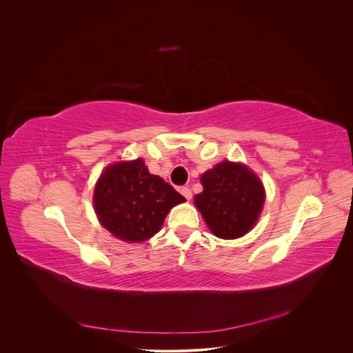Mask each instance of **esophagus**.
I'll return each instance as SVG.
<instances>
[{
    "label": "esophagus",
    "instance_id": "1",
    "mask_svg": "<svg viewBox=\"0 0 353 353\" xmlns=\"http://www.w3.org/2000/svg\"><path fill=\"white\" fill-rule=\"evenodd\" d=\"M179 191H181V194H183L187 200H190L191 197H193V193H191V190L188 187H181Z\"/></svg>",
    "mask_w": 353,
    "mask_h": 353
}]
</instances>
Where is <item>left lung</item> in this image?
Listing matches in <instances>:
<instances>
[{
  "label": "left lung",
  "mask_w": 353,
  "mask_h": 353,
  "mask_svg": "<svg viewBox=\"0 0 353 353\" xmlns=\"http://www.w3.org/2000/svg\"><path fill=\"white\" fill-rule=\"evenodd\" d=\"M203 193L194 197L210 231L219 239L244 236L258 219L265 201V191L259 178L234 162L218 163L203 174Z\"/></svg>",
  "instance_id": "left-lung-1"
}]
</instances>
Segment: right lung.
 Instances as JSON below:
<instances>
[{
	"mask_svg": "<svg viewBox=\"0 0 353 353\" xmlns=\"http://www.w3.org/2000/svg\"><path fill=\"white\" fill-rule=\"evenodd\" d=\"M185 201L141 159L109 166L94 190L95 213L104 228L123 241H144L162 228L168 212Z\"/></svg>",
	"mask_w": 353,
	"mask_h": 353,
	"instance_id": "obj_1",
	"label": "right lung"
}]
</instances>
